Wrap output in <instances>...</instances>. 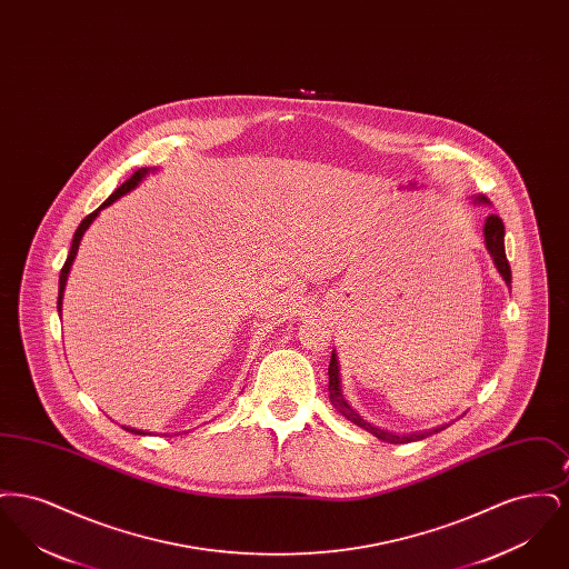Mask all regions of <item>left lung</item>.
Returning <instances> with one entry per match:
<instances>
[{
    "mask_svg": "<svg viewBox=\"0 0 569 569\" xmlns=\"http://www.w3.org/2000/svg\"><path fill=\"white\" fill-rule=\"evenodd\" d=\"M473 202H476V204H488V200L485 196H476ZM503 237H506L503 221L499 219V216H488L487 221H485V241H487L488 253H490V258H492L495 269L503 277L506 286L512 288V271H510V262H508V258H506ZM328 397H330V403L335 406V409H337L341 416H346L356 427H360V429L376 435L378 439L388 441V443H409V441H418V439H425V437H429V435L439 433L441 429H446V427H437V429L425 431V433L397 435L390 433V431H383V429H378V427H373L371 422H367L360 413L353 411L350 403L346 401L343 392H341L339 358H337V353L335 352L330 356V367H328Z\"/></svg>",
    "mask_w": 569,
    "mask_h": 569,
    "instance_id": "8db88e82",
    "label": "left lung"
}]
</instances>
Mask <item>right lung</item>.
<instances>
[{"label":"right lung","instance_id":"right-lung-1","mask_svg":"<svg viewBox=\"0 0 569 569\" xmlns=\"http://www.w3.org/2000/svg\"><path fill=\"white\" fill-rule=\"evenodd\" d=\"M153 172H158V168H140V170H136L134 174L123 183V186H119L117 190L110 193L109 198L93 211V213H89V216L84 217L81 221V226L77 228V232H74V239H72V244H70V253H68V258H66V264H63V269H61V274H59V297H57V311H59V316H61V305H63V292H66V283H68V274L72 271V264H74V258H77V253H79V244H81L82 237H84V232L89 230V226L96 221V217L102 213V209H107L110 207L112 202H117L121 196H126V193H130V191L136 190L149 174H153ZM128 433L132 435H149L142 433V431H136L132 427H123Z\"/></svg>","mask_w":569,"mask_h":569}]
</instances>
